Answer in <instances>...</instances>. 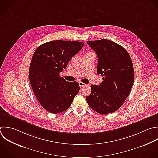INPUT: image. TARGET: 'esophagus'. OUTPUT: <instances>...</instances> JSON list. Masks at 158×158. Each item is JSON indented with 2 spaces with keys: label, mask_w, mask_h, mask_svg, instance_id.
<instances>
[{
  "label": "esophagus",
  "mask_w": 158,
  "mask_h": 158,
  "mask_svg": "<svg viewBox=\"0 0 158 158\" xmlns=\"http://www.w3.org/2000/svg\"><path fill=\"white\" fill-rule=\"evenodd\" d=\"M78 83H79V85H80V86L81 88V87H83V86H85L86 85L85 83H83V82H81V81H79Z\"/></svg>",
  "instance_id": "34e87169"
}]
</instances>
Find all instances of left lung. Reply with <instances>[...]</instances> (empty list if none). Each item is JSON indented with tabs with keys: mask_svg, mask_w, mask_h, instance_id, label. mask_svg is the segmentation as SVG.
Masks as SVG:
<instances>
[{
	"mask_svg": "<svg viewBox=\"0 0 158 158\" xmlns=\"http://www.w3.org/2000/svg\"><path fill=\"white\" fill-rule=\"evenodd\" d=\"M98 58L97 73L103 77L99 85H91L86 97L89 106L105 115L118 110L130 93L134 69L130 56L120 45L107 40L87 42Z\"/></svg>",
	"mask_w": 158,
	"mask_h": 158,
	"instance_id": "left-lung-1",
	"label": "left lung"
}]
</instances>
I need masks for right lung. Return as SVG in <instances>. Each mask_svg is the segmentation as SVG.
Returning <instances> with one entry per match:
<instances>
[{
  "mask_svg": "<svg viewBox=\"0 0 158 158\" xmlns=\"http://www.w3.org/2000/svg\"><path fill=\"white\" fill-rule=\"evenodd\" d=\"M83 45L78 41H52L40 46L33 56L30 84L41 106L51 113L69 109L80 90L77 81H67L59 74Z\"/></svg>",
  "mask_w": 158,
  "mask_h": 158,
  "instance_id": "1",
  "label": "right lung"
}]
</instances>
